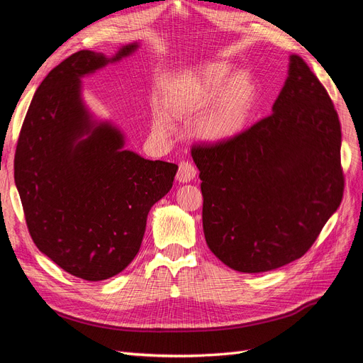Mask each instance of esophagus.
I'll list each match as a JSON object with an SVG mask.
<instances>
[{
  "mask_svg": "<svg viewBox=\"0 0 363 363\" xmlns=\"http://www.w3.org/2000/svg\"><path fill=\"white\" fill-rule=\"evenodd\" d=\"M196 169L191 162H180L179 164V171H177V180L180 183H189L191 180L195 179Z\"/></svg>",
  "mask_w": 363,
  "mask_h": 363,
  "instance_id": "34e87169",
  "label": "esophagus"
}]
</instances>
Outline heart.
<instances>
[{
    "mask_svg": "<svg viewBox=\"0 0 363 363\" xmlns=\"http://www.w3.org/2000/svg\"><path fill=\"white\" fill-rule=\"evenodd\" d=\"M257 101V84L247 71L233 72L225 62L207 63L172 83L163 104L174 116H194L195 133L211 144L233 140L247 130ZM155 127L169 130V121L159 115Z\"/></svg>",
    "mask_w": 363,
    "mask_h": 363,
    "instance_id": "obj_1",
    "label": "heart"
}]
</instances>
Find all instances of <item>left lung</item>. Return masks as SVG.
<instances>
[{
  "label": "left lung",
  "instance_id": "left-lung-1",
  "mask_svg": "<svg viewBox=\"0 0 363 363\" xmlns=\"http://www.w3.org/2000/svg\"><path fill=\"white\" fill-rule=\"evenodd\" d=\"M192 157L206 242L239 272H267L300 259L342 200L339 118L298 56H289L269 116L233 140L194 147Z\"/></svg>",
  "mask_w": 363,
  "mask_h": 363
}]
</instances>
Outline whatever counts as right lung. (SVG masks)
Listing matches in <instances>:
<instances>
[{"instance_id": "add662e5", "label": "right lung", "mask_w": 363, "mask_h": 363, "mask_svg": "<svg viewBox=\"0 0 363 363\" xmlns=\"http://www.w3.org/2000/svg\"><path fill=\"white\" fill-rule=\"evenodd\" d=\"M82 50L54 68L33 96L15 155V183L33 242L72 276L100 281L124 271L145 233L150 208L179 167L125 150L112 121L83 101L82 79L133 54Z\"/></svg>"}]
</instances>
